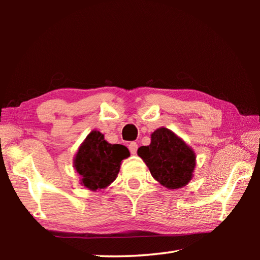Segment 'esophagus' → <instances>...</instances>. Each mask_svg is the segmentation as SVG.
Segmentation results:
<instances>
[{
	"label": "esophagus",
	"instance_id": "34e87169",
	"mask_svg": "<svg viewBox=\"0 0 260 260\" xmlns=\"http://www.w3.org/2000/svg\"><path fill=\"white\" fill-rule=\"evenodd\" d=\"M138 148H139V144L136 142H131L128 146L129 151H131V153H133V155L134 153H136V151H138Z\"/></svg>",
	"mask_w": 260,
	"mask_h": 260
}]
</instances>
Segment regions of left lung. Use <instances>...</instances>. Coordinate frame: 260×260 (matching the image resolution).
I'll list each match as a JSON object with an SVG mask.
<instances>
[{
  "instance_id": "1",
  "label": "left lung",
  "mask_w": 260,
  "mask_h": 260,
  "mask_svg": "<svg viewBox=\"0 0 260 260\" xmlns=\"http://www.w3.org/2000/svg\"><path fill=\"white\" fill-rule=\"evenodd\" d=\"M153 179L169 189H178L190 181L196 166L192 149L172 131L160 127L151 134V143L138 149Z\"/></svg>"
}]
</instances>
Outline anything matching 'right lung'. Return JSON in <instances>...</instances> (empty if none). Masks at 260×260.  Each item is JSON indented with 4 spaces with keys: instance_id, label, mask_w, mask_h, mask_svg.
Wrapping results in <instances>:
<instances>
[{
    "instance_id": "add662e5",
    "label": "right lung",
    "mask_w": 260,
    "mask_h": 260,
    "mask_svg": "<svg viewBox=\"0 0 260 260\" xmlns=\"http://www.w3.org/2000/svg\"><path fill=\"white\" fill-rule=\"evenodd\" d=\"M129 157L122 144H111L98 131L90 132L74 157V169L81 177V184L89 190L107 188L119 173L121 160Z\"/></svg>"
}]
</instances>
